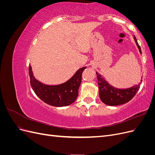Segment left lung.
Masks as SVG:
<instances>
[{
  "instance_id": "obj_1",
  "label": "left lung",
  "mask_w": 155,
  "mask_h": 155,
  "mask_svg": "<svg viewBox=\"0 0 155 155\" xmlns=\"http://www.w3.org/2000/svg\"><path fill=\"white\" fill-rule=\"evenodd\" d=\"M134 39L139 49L140 53L142 54V50L139 46L136 37ZM97 78V84L99 86V95L101 100L105 104L110 106H116L122 105L132 100L140 88V83L127 88H118L110 85L101 74L96 72ZM140 81H142L141 79Z\"/></svg>"
}]
</instances>
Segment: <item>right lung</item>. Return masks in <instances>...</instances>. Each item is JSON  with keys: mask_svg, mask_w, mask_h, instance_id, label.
Listing matches in <instances>:
<instances>
[{"mask_svg": "<svg viewBox=\"0 0 155 155\" xmlns=\"http://www.w3.org/2000/svg\"><path fill=\"white\" fill-rule=\"evenodd\" d=\"M87 67L78 70L74 76L66 82L56 85H45L34 76L31 65H29L30 85L36 95L46 104L54 107H64L72 104L78 96L82 73Z\"/></svg>", "mask_w": 155, "mask_h": 155, "instance_id": "1", "label": "right lung"}]
</instances>
